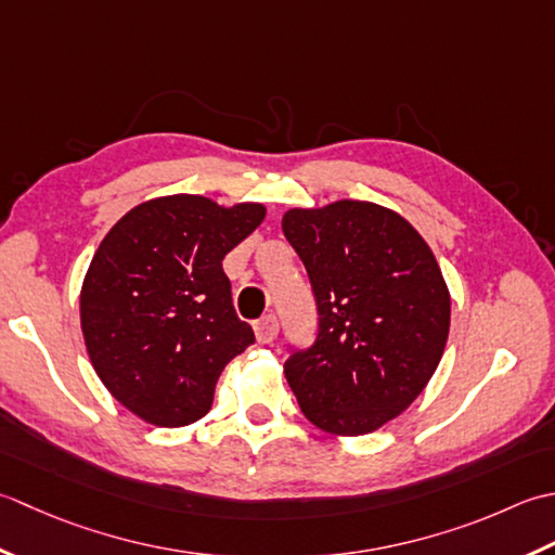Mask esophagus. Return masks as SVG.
<instances>
[{"label": "esophagus", "instance_id": "obj_1", "mask_svg": "<svg viewBox=\"0 0 555 555\" xmlns=\"http://www.w3.org/2000/svg\"><path fill=\"white\" fill-rule=\"evenodd\" d=\"M278 331H280V323L273 313L263 315V319H258L254 323V333H256V340L261 345H270L278 337Z\"/></svg>", "mask_w": 555, "mask_h": 555}]
</instances>
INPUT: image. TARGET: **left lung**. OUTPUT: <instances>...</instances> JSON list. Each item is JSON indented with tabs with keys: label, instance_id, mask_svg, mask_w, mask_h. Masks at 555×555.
Returning a JSON list of instances; mask_svg holds the SVG:
<instances>
[{
	"label": "left lung",
	"instance_id": "obj_1",
	"mask_svg": "<svg viewBox=\"0 0 555 555\" xmlns=\"http://www.w3.org/2000/svg\"><path fill=\"white\" fill-rule=\"evenodd\" d=\"M282 232L319 311L313 345L289 347V388L323 431H376L416 400L443 357L450 294L436 256L402 215L369 201L287 210Z\"/></svg>",
	"mask_w": 555,
	"mask_h": 555
}]
</instances>
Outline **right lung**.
<instances>
[{
    "label": "right lung",
    "mask_w": 555,
    "mask_h": 555,
    "mask_svg": "<svg viewBox=\"0 0 555 555\" xmlns=\"http://www.w3.org/2000/svg\"><path fill=\"white\" fill-rule=\"evenodd\" d=\"M266 218L177 194L131 208L107 232L81 289V327L100 380L143 422L206 416L222 369L254 345L222 258Z\"/></svg>",
    "instance_id": "obj_1"
}]
</instances>
